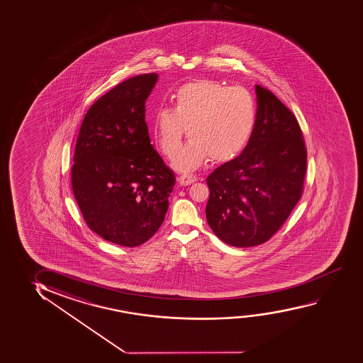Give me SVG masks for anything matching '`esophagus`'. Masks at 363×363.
Segmentation results:
<instances>
[{"instance_id": "34e87169", "label": "esophagus", "mask_w": 363, "mask_h": 363, "mask_svg": "<svg viewBox=\"0 0 363 363\" xmlns=\"http://www.w3.org/2000/svg\"><path fill=\"white\" fill-rule=\"evenodd\" d=\"M196 175L194 174H183L179 177V183L182 185H189V184L194 183V182H196Z\"/></svg>"}]
</instances>
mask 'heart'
<instances>
[{
  "label": "heart",
  "instance_id": "heart-1",
  "mask_svg": "<svg viewBox=\"0 0 363 363\" xmlns=\"http://www.w3.org/2000/svg\"><path fill=\"white\" fill-rule=\"evenodd\" d=\"M174 108L155 110V143L167 157L174 155L185 128L191 137L173 158L180 172L198 169L208 157L228 162L246 148L256 127L255 97L242 86H230L216 80L184 84L173 95Z\"/></svg>",
  "mask_w": 363,
  "mask_h": 363
}]
</instances>
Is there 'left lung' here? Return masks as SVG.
<instances>
[{
	"instance_id": "obj_1",
	"label": "left lung",
	"mask_w": 363,
	"mask_h": 363,
	"mask_svg": "<svg viewBox=\"0 0 363 363\" xmlns=\"http://www.w3.org/2000/svg\"><path fill=\"white\" fill-rule=\"evenodd\" d=\"M257 121L241 155L208 175L206 218L221 241L252 247L283 226L304 189L306 147L296 117L256 85Z\"/></svg>"
}]
</instances>
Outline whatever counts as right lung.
Wrapping results in <instances>:
<instances>
[{"label": "right lung", "mask_w": 363, "mask_h": 363, "mask_svg": "<svg viewBox=\"0 0 363 363\" xmlns=\"http://www.w3.org/2000/svg\"><path fill=\"white\" fill-rule=\"evenodd\" d=\"M157 80L158 74L137 75L94 102L75 145L72 188L82 218L120 246H140L158 231L175 185L145 120Z\"/></svg>", "instance_id": "1"}]
</instances>
